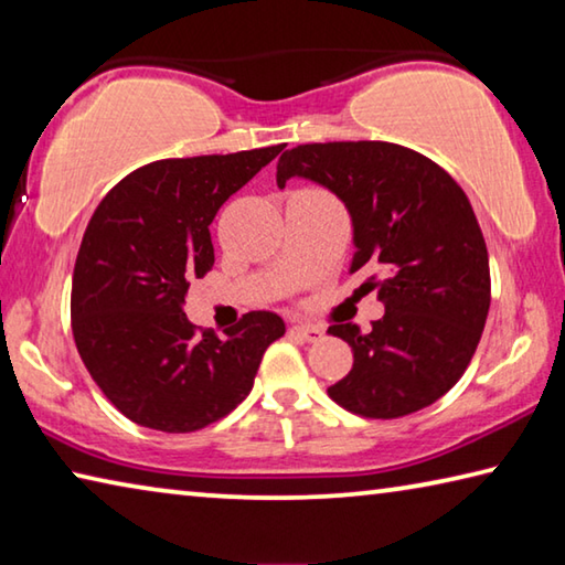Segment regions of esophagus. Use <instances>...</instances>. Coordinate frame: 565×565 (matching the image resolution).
Returning a JSON list of instances; mask_svg holds the SVG:
<instances>
[{
    "mask_svg": "<svg viewBox=\"0 0 565 565\" xmlns=\"http://www.w3.org/2000/svg\"><path fill=\"white\" fill-rule=\"evenodd\" d=\"M291 337L301 339V341H309V343H317V341L323 339V329L313 327V323H294Z\"/></svg>",
    "mask_w": 565,
    "mask_h": 565,
    "instance_id": "esophagus-1",
    "label": "esophagus"
}]
</instances>
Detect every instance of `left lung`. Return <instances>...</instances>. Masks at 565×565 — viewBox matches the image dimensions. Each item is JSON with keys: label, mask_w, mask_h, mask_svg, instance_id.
I'll return each instance as SVG.
<instances>
[{"label": "left lung", "mask_w": 565, "mask_h": 565, "mask_svg": "<svg viewBox=\"0 0 565 565\" xmlns=\"http://www.w3.org/2000/svg\"><path fill=\"white\" fill-rule=\"evenodd\" d=\"M291 177L331 189L353 218L349 274L361 296L376 291L386 313L361 333L331 323L353 351V369L329 396L363 418H401L448 394L471 363L491 306L483 232L448 171L391 141H327L286 151Z\"/></svg>", "instance_id": "8db88e82"}]
</instances>
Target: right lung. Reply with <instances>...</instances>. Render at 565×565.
<instances>
[{
	"label": "right lung",
	"instance_id": "obj_1",
	"mask_svg": "<svg viewBox=\"0 0 565 565\" xmlns=\"http://www.w3.org/2000/svg\"><path fill=\"white\" fill-rule=\"evenodd\" d=\"M281 149L154 161L94 212L74 264L72 333L92 379L134 424L191 434L224 418L284 337L271 311L244 313L224 339L184 313L189 281L214 266L209 224Z\"/></svg>",
	"mask_w": 565,
	"mask_h": 565
}]
</instances>
